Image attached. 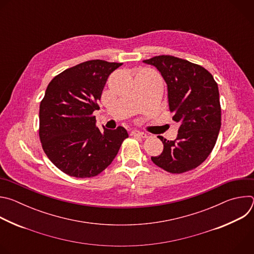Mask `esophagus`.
<instances>
[{"label": "esophagus", "instance_id": "34e87169", "mask_svg": "<svg viewBox=\"0 0 254 254\" xmlns=\"http://www.w3.org/2000/svg\"><path fill=\"white\" fill-rule=\"evenodd\" d=\"M130 134H131V135H133V136H138V137H142V138L147 137V133H144V132L139 131V130H136V129L132 130Z\"/></svg>", "mask_w": 254, "mask_h": 254}]
</instances>
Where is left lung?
I'll list each match as a JSON object with an SVG mask.
<instances>
[{"label": "left lung", "mask_w": 254, "mask_h": 254, "mask_svg": "<svg viewBox=\"0 0 254 254\" xmlns=\"http://www.w3.org/2000/svg\"><path fill=\"white\" fill-rule=\"evenodd\" d=\"M161 72L168 86L170 112L180 124L175 140L164 143L160 156L152 157L158 167L181 174L200 166L212 152L221 127L218 85L204 67L170 55L143 60Z\"/></svg>", "instance_id": "obj_1"}]
</instances>
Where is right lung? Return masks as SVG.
I'll return each instance as SVG.
<instances>
[{
	"label": "right lung",
	"mask_w": 254,
	"mask_h": 254,
	"mask_svg": "<svg viewBox=\"0 0 254 254\" xmlns=\"http://www.w3.org/2000/svg\"><path fill=\"white\" fill-rule=\"evenodd\" d=\"M123 63L89 60L68 68L48 84L39 111V136L49 160L63 173L91 178L112 164L127 129L101 132L93 112L103 87Z\"/></svg>",
	"instance_id": "1"
}]
</instances>
